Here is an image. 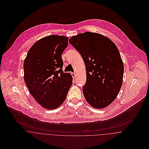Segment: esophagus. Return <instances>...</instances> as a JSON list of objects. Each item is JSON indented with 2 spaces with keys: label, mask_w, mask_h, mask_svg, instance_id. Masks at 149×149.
Returning a JSON list of instances; mask_svg holds the SVG:
<instances>
[{
  "label": "esophagus",
  "mask_w": 149,
  "mask_h": 149,
  "mask_svg": "<svg viewBox=\"0 0 149 149\" xmlns=\"http://www.w3.org/2000/svg\"><path fill=\"white\" fill-rule=\"evenodd\" d=\"M71 74H72V76L73 78H74V77H76V74H75L74 73H71Z\"/></svg>",
  "instance_id": "34e87169"
}]
</instances>
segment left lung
<instances>
[{"instance_id":"obj_1","label":"left lung","mask_w":149,"mask_h":149,"mask_svg":"<svg viewBox=\"0 0 149 149\" xmlns=\"http://www.w3.org/2000/svg\"><path fill=\"white\" fill-rule=\"evenodd\" d=\"M69 42L85 63L86 79L83 92L85 100L95 108L109 106L123 83L124 65L118 47L109 38L96 33L79 34Z\"/></svg>"}]
</instances>
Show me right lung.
I'll list each match as a JSON object with an SVG mask.
<instances>
[{"label":"right lung","mask_w":149,"mask_h":149,"mask_svg":"<svg viewBox=\"0 0 149 149\" xmlns=\"http://www.w3.org/2000/svg\"><path fill=\"white\" fill-rule=\"evenodd\" d=\"M68 37L52 35L35 43L24 61V80L35 100L45 108L63 104L72 84V77L63 70L61 55Z\"/></svg>","instance_id":"add662e5"}]
</instances>
